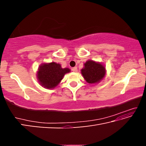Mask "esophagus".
Segmentation results:
<instances>
[{"instance_id":"esophagus-1","label":"esophagus","mask_w":146,"mask_h":146,"mask_svg":"<svg viewBox=\"0 0 146 146\" xmlns=\"http://www.w3.org/2000/svg\"><path fill=\"white\" fill-rule=\"evenodd\" d=\"M72 71L73 72H77V68L76 67H74L72 68Z\"/></svg>"}]
</instances>
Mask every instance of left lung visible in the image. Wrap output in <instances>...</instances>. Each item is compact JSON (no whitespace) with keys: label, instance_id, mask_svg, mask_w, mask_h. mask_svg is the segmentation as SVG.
Instances as JSON below:
<instances>
[{"label":"left lung","instance_id":"1","mask_svg":"<svg viewBox=\"0 0 146 146\" xmlns=\"http://www.w3.org/2000/svg\"><path fill=\"white\" fill-rule=\"evenodd\" d=\"M81 71L86 82L90 84L100 82L106 74L104 66L93 60L86 62L84 64V68Z\"/></svg>","mask_w":146,"mask_h":146}]
</instances>
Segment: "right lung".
Returning a JSON list of instances; mask_svg holds the SVG:
<instances>
[{
  "label": "right lung",
  "mask_w": 146,
  "mask_h": 146,
  "mask_svg": "<svg viewBox=\"0 0 146 146\" xmlns=\"http://www.w3.org/2000/svg\"><path fill=\"white\" fill-rule=\"evenodd\" d=\"M70 71V69L62 68L60 64L55 62L44 64L38 68L37 76L41 85L51 89L57 86L64 75Z\"/></svg>",
  "instance_id": "add662e5"
}]
</instances>
